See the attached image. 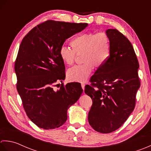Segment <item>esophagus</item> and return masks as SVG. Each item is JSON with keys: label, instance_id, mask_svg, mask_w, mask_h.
Here are the masks:
<instances>
[{"label": "esophagus", "instance_id": "esophagus-1", "mask_svg": "<svg viewBox=\"0 0 151 151\" xmlns=\"http://www.w3.org/2000/svg\"><path fill=\"white\" fill-rule=\"evenodd\" d=\"M85 85L84 83H81V87H82L83 90V91H84V89H85Z\"/></svg>", "mask_w": 151, "mask_h": 151}]
</instances>
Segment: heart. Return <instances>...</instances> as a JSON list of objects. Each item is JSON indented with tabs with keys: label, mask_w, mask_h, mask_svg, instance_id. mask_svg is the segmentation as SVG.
<instances>
[{
	"label": "heart",
	"mask_w": 151,
	"mask_h": 151,
	"mask_svg": "<svg viewBox=\"0 0 151 151\" xmlns=\"http://www.w3.org/2000/svg\"><path fill=\"white\" fill-rule=\"evenodd\" d=\"M72 50L66 46L59 50V57L66 65H72L76 55H81L83 64L73 66L67 71V76L72 81L84 82L93 72L94 66L100 68L108 60L110 55V40L105 32L83 33L70 42Z\"/></svg>",
	"instance_id": "obj_1"
}]
</instances>
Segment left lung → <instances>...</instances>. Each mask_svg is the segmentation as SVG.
<instances>
[{"label": "left lung", "instance_id": "1", "mask_svg": "<svg viewBox=\"0 0 151 151\" xmlns=\"http://www.w3.org/2000/svg\"><path fill=\"white\" fill-rule=\"evenodd\" d=\"M106 32L110 40L109 57L91 77V85L85 88L93 100L89 124L104 134L115 131L127 121L134 109L140 87L139 63L130 42L116 29Z\"/></svg>", "mask_w": 151, "mask_h": 151}]
</instances>
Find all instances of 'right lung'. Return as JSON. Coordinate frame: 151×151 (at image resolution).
I'll list each match as a JSON object with an SVG mask.
<instances>
[{"instance_id": "1", "label": "right lung", "mask_w": 151, "mask_h": 151, "mask_svg": "<svg viewBox=\"0 0 151 151\" xmlns=\"http://www.w3.org/2000/svg\"><path fill=\"white\" fill-rule=\"evenodd\" d=\"M87 23L48 20L29 31L21 42L15 63L17 90L28 117L38 127L50 130L62 126L67 110L78 100V83H55L65 79L59 50L66 40L81 32Z\"/></svg>"}]
</instances>
